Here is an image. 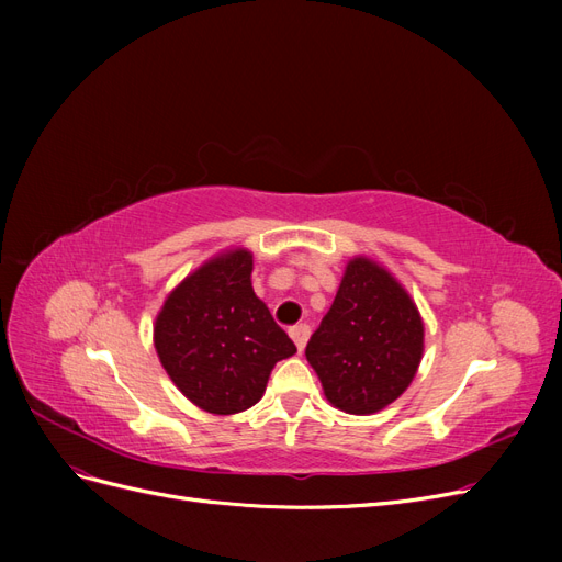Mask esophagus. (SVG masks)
Here are the masks:
<instances>
[{
  "mask_svg": "<svg viewBox=\"0 0 562 562\" xmlns=\"http://www.w3.org/2000/svg\"><path fill=\"white\" fill-rule=\"evenodd\" d=\"M288 333H291V337H293V342H295L297 351L302 353L304 345H307V339H310V333H312L307 323H297V326H293V328L288 330Z\"/></svg>",
  "mask_w": 562,
  "mask_h": 562,
  "instance_id": "obj_1",
  "label": "esophagus"
}]
</instances>
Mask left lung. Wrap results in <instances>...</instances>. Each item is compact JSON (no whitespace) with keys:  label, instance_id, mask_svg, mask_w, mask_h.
Returning a JSON list of instances; mask_svg holds the SVG:
<instances>
[{"label":"left lung","instance_id":"left-lung-1","mask_svg":"<svg viewBox=\"0 0 562 562\" xmlns=\"http://www.w3.org/2000/svg\"><path fill=\"white\" fill-rule=\"evenodd\" d=\"M422 347L424 326L411 295L375 262L353 258L304 353L335 407L372 415L413 382Z\"/></svg>","mask_w":562,"mask_h":562}]
</instances>
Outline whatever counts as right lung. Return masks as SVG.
Returning a JSON list of instances; mask_svg holds the SVG:
<instances>
[{
	"label": "right lung",
	"mask_w": 562,
	"mask_h": 562,
	"mask_svg": "<svg viewBox=\"0 0 562 562\" xmlns=\"http://www.w3.org/2000/svg\"><path fill=\"white\" fill-rule=\"evenodd\" d=\"M252 255L234 250L187 277L157 316L155 347L168 378L201 411L255 405L281 359L297 349L250 285Z\"/></svg>",
	"instance_id": "1"
}]
</instances>
